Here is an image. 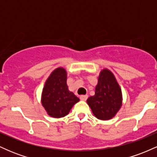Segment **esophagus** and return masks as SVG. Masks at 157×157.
Returning <instances> with one entry per match:
<instances>
[{
  "label": "esophagus",
  "instance_id": "1",
  "mask_svg": "<svg viewBox=\"0 0 157 157\" xmlns=\"http://www.w3.org/2000/svg\"><path fill=\"white\" fill-rule=\"evenodd\" d=\"M80 99L81 100H83V101H86V100L88 99V95L86 94V95H81L80 97Z\"/></svg>",
  "mask_w": 157,
  "mask_h": 157
}]
</instances>
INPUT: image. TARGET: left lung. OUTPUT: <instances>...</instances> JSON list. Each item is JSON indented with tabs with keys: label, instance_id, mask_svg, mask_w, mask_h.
<instances>
[{
	"label": "left lung",
	"instance_id": "8db88e82",
	"mask_svg": "<svg viewBox=\"0 0 157 157\" xmlns=\"http://www.w3.org/2000/svg\"><path fill=\"white\" fill-rule=\"evenodd\" d=\"M88 105L97 118L110 120L122 105V92L114 76L109 70L103 69L98 78L95 94L89 97Z\"/></svg>",
	"mask_w": 157,
	"mask_h": 157
}]
</instances>
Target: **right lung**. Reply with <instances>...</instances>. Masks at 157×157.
Segmentation results:
<instances>
[{
    "instance_id": "obj_1",
    "label": "right lung",
    "mask_w": 157,
    "mask_h": 157,
    "mask_svg": "<svg viewBox=\"0 0 157 157\" xmlns=\"http://www.w3.org/2000/svg\"><path fill=\"white\" fill-rule=\"evenodd\" d=\"M66 79V70L56 68L47 79L43 89L42 105L52 117H63L80 100L73 92L68 91Z\"/></svg>"
}]
</instances>
